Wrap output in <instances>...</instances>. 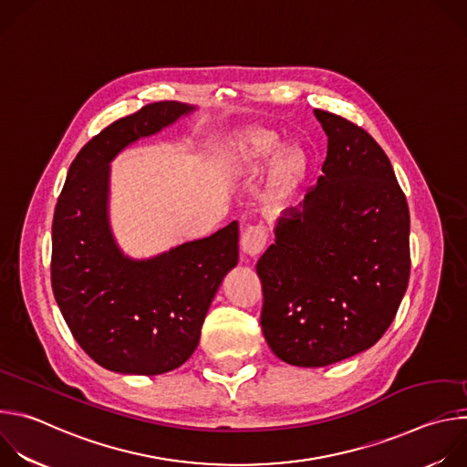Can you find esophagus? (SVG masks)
Wrapping results in <instances>:
<instances>
[{
  "label": "esophagus",
  "instance_id": "obj_1",
  "mask_svg": "<svg viewBox=\"0 0 467 467\" xmlns=\"http://www.w3.org/2000/svg\"><path fill=\"white\" fill-rule=\"evenodd\" d=\"M265 242H268V233H265V227L262 223L245 227V231L242 233V240H240L242 251L249 258H256L264 251Z\"/></svg>",
  "mask_w": 467,
  "mask_h": 467
}]
</instances>
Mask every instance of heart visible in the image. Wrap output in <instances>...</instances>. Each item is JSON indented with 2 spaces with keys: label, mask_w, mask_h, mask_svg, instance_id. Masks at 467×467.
I'll return each instance as SVG.
<instances>
[{
  "label": "heart",
  "mask_w": 467,
  "mask_h": 467,
  "mask_svg": "<svg viewBox=\"0 0 467 467\" xmlns=\"http://www.w3.org/2000/svg\"><path fill=\"white\" fill-rule=\"evenodd\" d=\"M279 142L272 137V135H254L253 139H249V146L244 150L242 153V161L245 162H258V161H265L272 159L277 153ZM283 170L290 175H296L303 170L305 166V157L299 151H288L283 161Z\"/></svg>",
  "instance_id": "obj_1"
}]
</instances>
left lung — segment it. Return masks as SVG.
<instances>
[{
	"label": "left lung",
	"instance_id": "8db88e82",
	"mask_svg": "<svg viewBox=\"0 0 467 467\" xmlns=\"http://www.w3.org/2000/svg\"><path fill=\"white\" fill-rule=\"evenodd\" d=\"M323 175L256 262L260 325L286 364L323 368L375 346L409 286L410 214L389 159L353 121L314 109Z\"/></svg>",
	"mask_w": 467,
	"mask_h": 467
}]
</instances>
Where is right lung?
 Here are the masks:
<instances>
[{"mask_svg":"<svg viewBox=\"0 0 467 467\" xmlns=\"http://www.w3.org/2000/svg\"><path fill=\"white\" fill-rule=\"evenodd\" d=\"M193 109L159 101L105 127L74 159L55 207V301L83 351L116 373L161 375L184 364L238 262V222L146 260L123 254L110 231V161Z\"/></svg>","mask_w":467,"mask_h":467,"instance_id":"1","label":"right lung"}]
</instances>
